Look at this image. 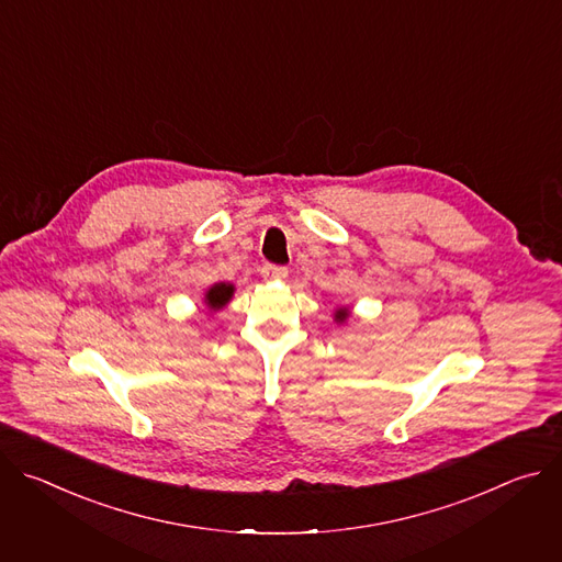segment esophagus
<instances>
[{"label": "esophagus", "mask_w": 562, "mask_h": 562, "mask_svg": "<svg viewBox=\"0 0 562 562\" xmlns=\"http://www.w3.org/2000/svg\"><path fill=\"white\" fill-rule=\"evenodd\" d=\"M260 273H262V278L265 280H282V278H286V267H278V265H265L262 269H260Z\"/></svg>", "instance_id": "34e87169"}]
</instances>
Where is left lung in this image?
<instances>
[{"label": "left lung", "instance_id": "8db88e82", "mask_svg": "<svg viewBox=\"0 0 562 562\" xmlns=\"http://www.w3.org/2000/svg\"><path fill=\"white\" fill-rule=\"evenodd\" d=\"M336 319H338V323H345V319H347V308H340V311L336 313Z\"/></svg>", "mask_w": 562, "mask_h": 562}]
</instances>
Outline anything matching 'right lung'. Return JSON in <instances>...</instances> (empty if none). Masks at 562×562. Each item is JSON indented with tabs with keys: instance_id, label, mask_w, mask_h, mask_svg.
<instances>
[{
	"instance_id": "right-lung-1",
	"label": "right lung",
	"mask_w": 562,
	"mask_h": 562,
	"mask_svg": "<svg viewBox=\"0 0 562 562\" xmlns=\"http://www.w3.org/2000/svg\"><path fill=\"white\" fill-rule=\"evenodd\" d=\"M231 295H233V284L217 282V284H213V286L209 289V293H206V304H209L211 308H220V306H224V304L231 300Z\"/></svg>"
}]
</instances>
